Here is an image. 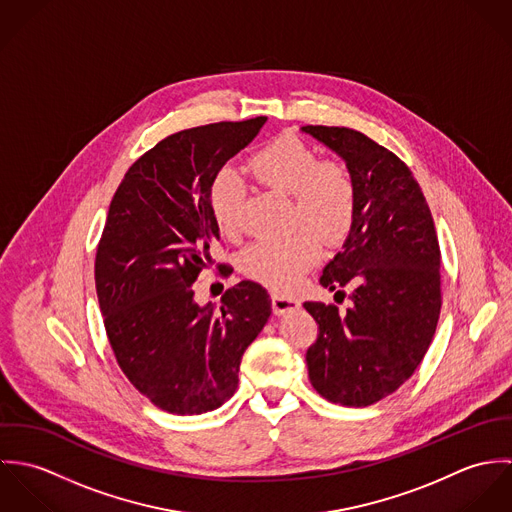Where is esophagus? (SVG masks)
<instances>
[{"instance_id":"obj_1","label":"esophagus","mask_w":512,"mask_h":512,"mask_svg":"<svg viewBox=\"0 0 512 512\" xmlns=\"http://www.w3.org/2000/svg\"><path fill=\"white\" fill-rule=\"evenodd\" d=\"M299 309V301H295L292 297L280 295V293H272V311L276 315H284L288 311H295Z\"/></svg>"}]
</instances>
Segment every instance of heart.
I'll return each instance as SVG.
<instances>
[{"instance_id": "heart-1", "label": "heart", "mask_w": 512, "mask_h": 512, "mask_svg": "<svg viewBox=\"0 0 512 512\" xmlns=\"http://www.w3.org/2000/svg\"><path fill=\"white\" fill-rule=\"evenodd\" d=\"M248 167L260 185L290 195V222L301 228L280 240L250 244L240 256V270L270 290L288 292L315 264L319 240L337 246L353 230L357 185L341 161L321 159L295 134H282L260 147ZM242 199V181L232 171H220L209 189V209L226 238H234L240 230Z\"/></svg>"}]
</instances>
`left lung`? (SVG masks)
Segmentation results:
<instances>
[{"label":"left lung","mask_w":512,"mask_h":512,"mask_svg":"<svg viewBox=\"0 0 512 512\" xmlns=\"http://www.w3.org/2000/svg\"><path fill=\"white\" fill-rule=\"evenodd\" d=\"M341 155L357 185V219L319 284L353 305L305 301L319 325L305 361L313 388L341 406H370L398 390L422 363L441 309L438 234L408 165L365 134L303 126Z\"/></svg>","instance_id":"1"}]
</instances>
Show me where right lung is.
<instances>
[{
  "label": "right lung",
  "instance_id": "obj_1",
  "mask_svg": "<svg viewBox=\"0 0 512 512\" xmlns=\"http://www.w3.org/2000/svg\"><path fill=\"white\" fill-rule=\"evenodd\" d=\"M266 120L167 136L128 169L110 203L94 262L106 335L128 380L169 414L222 406L238 386L244 351L272 313L270 295L250 280L226 290L219 309L199 305L193 292L219 240L211 183ZM230 272L220 264L222 276Z\"/></svg>",
  "mask_w": 512,
  "mask_h": 512
}]
</instances>
